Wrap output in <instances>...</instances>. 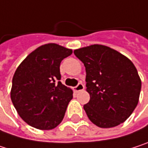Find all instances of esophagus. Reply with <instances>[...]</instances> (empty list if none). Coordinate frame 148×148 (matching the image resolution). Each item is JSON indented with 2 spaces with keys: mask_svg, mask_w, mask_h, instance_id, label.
Segmentation results:
<instances>
[{
  "mask_svg": "<svg viewBox=\"0 0 148 148\" xmlns=\"http://www.w3.org/2000/svg\"><path fill=\"white\" fill-rule=\"evenodd\" d=\"M84 90V85L82 84V83H79L75 88H74V90H75V92H80V91H82V90Z\"/></svg>",
  "mask_w": 148,
  "mask_h": 148,
  "instance_id": "1",
  "label": "esophagus"
}]
</instances>
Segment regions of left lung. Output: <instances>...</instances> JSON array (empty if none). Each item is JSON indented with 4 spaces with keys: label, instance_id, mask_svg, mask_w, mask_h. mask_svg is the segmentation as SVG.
Returning <instances> with one entry per match:
<instances>
[{
    "label": "left lung",
    "instance_id": "8db88e82",
    "mask_svg": "<svg viewBox=\"0 0 148 148\" xmlns=\"http://www.w3.org/2000/svg\"><path fill=\"white\" fill-rule=\"evenodd\" d=\"M84 64L86 90L90 99L84 105L89 119L99 127L124 122L136 108L141 80L132 61L103 45L74 50Z\"/></svg>",
    "mask_w": 148,
    "mask_h": 148
}]
</instances>
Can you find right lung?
<instances>
[{"label":"right lung","instance_id":"1","mask_svg":"<svg viewBox=\"0 0 148 148\" xmlns=\"http://www.w3.org/2000/svg\"><path fill=\"white\" fill-rule=\"evenodd\" d=\"M71 53V49L58 44H45L32 51L16 69L10 97L28 125L51 130L63 121L73 91L59 81V66Z\"/></svg>","mask_w":148,"mask_h":148}]
</instances>
